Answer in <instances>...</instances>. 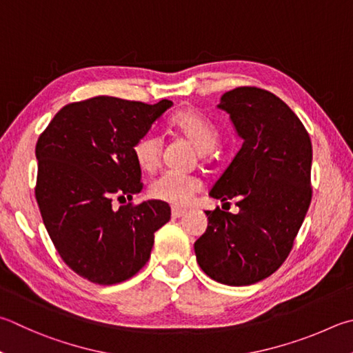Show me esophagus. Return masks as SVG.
<instances>
[{
  "instance_id": "obj_1",
  "label": "esophagus",
  "mask_w": 353,
  "mask_h": 353,
  "mask_svg": "<svg viewBox=\"0 0 353 353\" xmlns=\"http://www.w3.org/2000/svg\"><path fill=\"white\" fill-rule=\"evenodd\" d=\"M185 214V210H182V208H172L171 210V216L174 217V219H177V217H182Z\"/></svg>"
}]
</instances>
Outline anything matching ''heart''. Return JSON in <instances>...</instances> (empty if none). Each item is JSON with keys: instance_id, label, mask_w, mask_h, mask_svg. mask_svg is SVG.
I'll return each mask as SVG.
<instances>
[{"instance_id": "b5f03b06", "label": "heart", "mask_w": 353, "mask_h": 353, "mask_svg": "<svg viewBox=\"0 0 353 353\" xmlns=\"http://www.w3.org/2000/svg\"><path fill=\"white\" fill-rule=\"evenodd\" d=\"M171 125L201 152L213 151L219 143L221 137L217 128L196 111L177 112L171 119ZM162 151V137L156 131H146L134 143L132 154L140 170L151 172L159 166ZM201 188L202 182L196 176L165 171L150 183V196L174 207H182V205H187Z\"/></svg>"}]
</instances>
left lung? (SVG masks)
Listing matches in <instances>:
<instances>
[{
  "label": "left lung",
  "instance_id": "8db88e82",
  "mask_svg": "<svg viewBox=\"0 0 353 353\" xmlns=\"http://www.w3.org/2000/svg\"><path fill=\"white\" fill-rule=\"evenodd\" d=\"M217 108L230 114L243 143L210 196L236 199L239 213L205 211L208 227L194 242L196 259L217 283L250 285L292 252L312 201V142L298 115L265 89L236 88Z\"/></svg>",
  "mask_w": 353,
  "mask_h": 353
}]
</instances>
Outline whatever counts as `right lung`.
Masks as SVG:
<instances>
[{
  "mask_svg": "<svg viewBox=\"0 0 353 353\" xmlns=\"http://www.w3.org/2000/svg\"><path fill=\"white\" fill-rule=\"evenodd\" d=\"M171 106L99 95L63 106L38 137L35 197L44 227L61 259L91 283L132 278L170 221L166 202L114 208L112 201L142 191L134 143Z\"/></svg>",
  "mask_w": 353,
  "mask_h": 353,
  "instance_id": "obj_1",
  "label": "right lung"
}]
</instances>
